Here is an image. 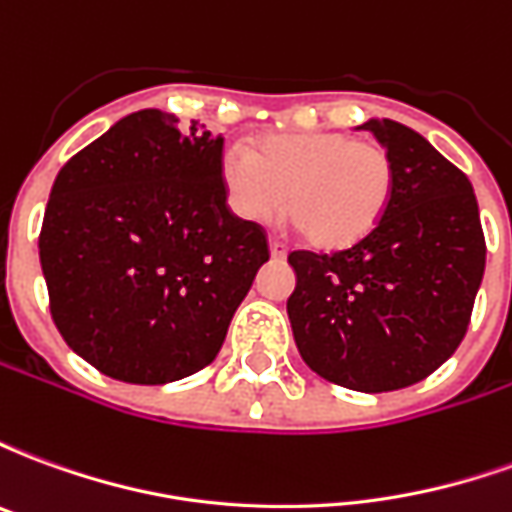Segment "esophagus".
<instances>
[{"label": "esophagus", "instance_id": "obj_1", "mask_svg": "<svg viewBox=\"0 0 512 512\" xmlns=\"http://www.w3.org/2000/svg\"><path fill=\"white\" fill-rule=\"evenodd\" d=\"M268 252H271V257L274 260H285V255H288V249H285V244H279V241H268Z\"/></svg>", "mask_w": 512, "mask_h": 512}]
</instances>
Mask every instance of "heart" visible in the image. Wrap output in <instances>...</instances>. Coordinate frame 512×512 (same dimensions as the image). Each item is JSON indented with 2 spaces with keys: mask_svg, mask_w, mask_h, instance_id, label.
<instances>
[{
  "mask_svg": "<svg viewBox=\"0 0 512 512\" xmlns=\"http://www.w3.org/2000/svg\"><path fill=\"white\" fill-rule=\"evenodd\" d=\"M219 172L235 216L271 222L288 194V216L323 252L348 249L373 233L395 186L384 147L340 131L263 136L255 150L227 147Z\"/></svg>",
  "mask_w": 512,
  "mask_h": 512,
  "instance_id": "1",
  "label": "heart"
}]
</instances>
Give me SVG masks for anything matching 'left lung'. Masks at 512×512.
Segmentation results:
<instances>
[{
	"label": "left lung",
	"instance_id": "left-lung-1",
	"mask_svg": "<svg viewBox=\"0 0 512 512\" xmlns=\"http://www.w3.org/2000/svg\"><path fill=\"white\" fill-rule=\"evenodd\" d=\"M395 186L384 219L334 255L293 252L288 318L301 359L356 392L428 378L461 345L485 271L472 183L414 128L370 117Z\"/></svg>",
	"mask_w": 512,
	"mask_h": 512
}]
</instances>
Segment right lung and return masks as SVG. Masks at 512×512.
I'll use <instances>...</instances> for the list:
<instances>
[{
    "instance_id": "1",
    "label": "right lung",
    "mask_w": 512,
    "mask_h": 512,
    "mask_svg": "<svg viewBox=\"0 0 512 512\" xmlns=\"http://www.w3.org/2000/svg\"><path fill=\"white\" fill-rule=\"evenodd\" d=\"M222 134L131 112L54 180L40 268L62 340L104 376L169 384L211 365L268 260L230 213Z\"/></svg>"
}]
</instances>
